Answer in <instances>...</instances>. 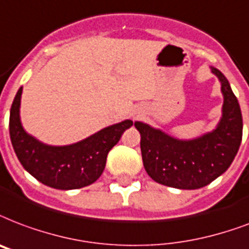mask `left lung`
<instances>
[{
  "mask_svg": "<svg viewBox=\"0 0 249 249\" xmlns=\"http://www.w3.org/2000/svg\"><path fill=\"white\" fill-rule=\"evenodd\" d=\"M223 95L222 116L215 129L192 140H179L160 129L136 121L147 175L159 184L178 189H198L221 176L234 160L242 142L240 106L227 78L210 66Z\"/></svg>",
  "mask_w": 249,
  "mask_h": 249,
  "instance_id": "left-lung-1",
  "label": "left lung"
}]
</instances>
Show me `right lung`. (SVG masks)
Returning <instances> with one entry per match:
<instances>
[{"label": "right lung", "mask_w": 249, "mask_h": 249, "mask_svg": "<svg viewBox=\"0 0 249 249\" xmlns=\"http://www.w3.org/2000/svg\"><path fill=\"white\" fill-rule=\"evenodd\" d=\"M22 91L23 87L11 104L9 130L11 145L24 170L44 185L62 191L87 187L99 179L109 150L120 141L121 134L132 126L133 121L109 125L75 143L47 145L24 130L20 121Z\"/></svg>", "instance_id": "add662e5"}]
</instances>
